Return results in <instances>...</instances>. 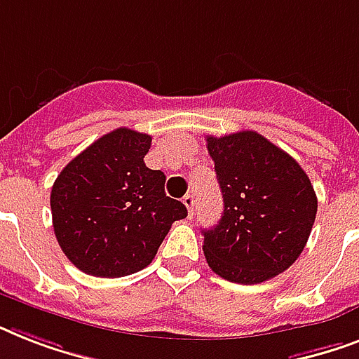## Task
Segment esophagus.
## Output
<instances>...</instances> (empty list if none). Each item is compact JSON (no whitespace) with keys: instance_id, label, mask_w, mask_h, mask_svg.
I'll return each instance as SVG.
<instances>
[{"instance_id":"34e87169","label":"esophagus","mask_w":359,"mask_h":359,"mask_svg":"<svg viewBox=\"0 0 359 359\" xmlns=\"http://www.w3.org/2000/svg\"><path fill=\"white\" fill-rule=\"evenodd\" d=\"M182 203H184L186 208H188V214H190V216H194V207H196V196L188 194V196L182 199Z\"/></svg>"}]
</instances>
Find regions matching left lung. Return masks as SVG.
I'll return each mask as SVG.
<instances>
[{
  "mask_svg": "<svg viewBox=\"0 0 359 359\" xmlns=\"http://www.w3.org/2000/svg\"><path fill=\"white\" fill-rule=\"evenodd\" d=\"M224 214L203 229L208 266L233 283H262L300 257L317 216V194L294 158L257 134L207 135Z\"/></svg>",
  "mask_w": 359,
  "mask_h": 359,
  "instance_id": "1",
  "label": "left lung"
}]
</instances>
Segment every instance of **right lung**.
<instances>
[{
  "instance_id": "obj_1",
  "label": "right lung",
  "mask_w": 359,
  "mask_h": 359,
  "mask_svg": "<svg viewBox=\"0 0 359 359\" xmlns=\"http://www.w3.org/2000/svg\"><path fill=\"white\" fill-rule=\"evenodd\" d=\"M152 137L117 128L87 147L53 182V233L69 261L97 278L149 266L171 225L188 216L165 196V175L143 158Z\"/></svg>"
}]
</instances>
